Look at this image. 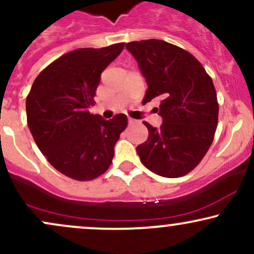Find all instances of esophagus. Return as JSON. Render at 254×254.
<instances>
[{"instance_id":"esophagus-1","label":"esophagus","mask_w":254,"mask_h":254,"mask_svg":"<svg viewBox=\"0 0 254 254\" xmlns=\"http://www.w3.org/2000/svg\"><path fill=\"white\" fill-rule=\"evenodd\" d=\"M127 122H129V124H130V125H132V124L137 123L136 119H132V118H129V119H127Z\"/></svg>"}]
</instances>
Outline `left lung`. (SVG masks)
<instances>
[{
    "mask_svg": "<svg viewBox=\"0 0 254 254\" xmlns=\"http://www.w3.org/2000/svg\"><path fill=\"white\" fill-rule=\"evenodd\" d=\"M148 82L143 104L160 100L161 127L149 131L136 148L141 162L165 178L188 174L202 161L214 141L218 103L211 77L199 61L179 46L148 39L127 44Z\"/></svg>",
    "mask_w": 254,
    "mask_h": 254,
    "instance_id": "1",
    "label": "left lung"
}]
</instances>
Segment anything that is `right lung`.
<instances>
[{
    "label": "right lung",
    "mask_w": 254,
    "mask_h": 254,
    "mask_svg": "<svg viewBox=\"0 0 254 254\" xmlns=\"http://www.w3.org/2000/svg\"><path fill=\"white\" fill-rule=\"evenodd\" d=\"M124 45L77 49L63 55L40 71L26 98L27 124L38 148L71 179L86 182L104 174L127 127L123 113L105 121L88 111L101 72Z\"/></svg>",
    "instance_id": "add662e5"
}]
</instances>
